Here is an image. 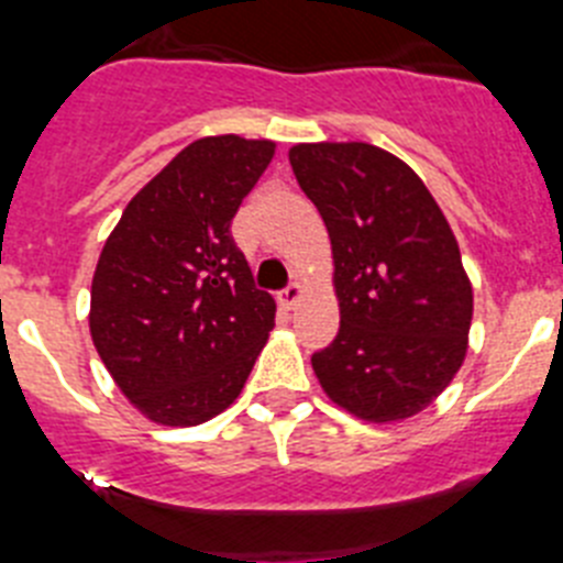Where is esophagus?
I'll return each instance as SVG.
<instances>
[{"mask_svg": "<svg viewBox=\"0 0 563 563\" xmlns=\"http://www.w3.org/2000/svg\"><path fill=\"white\" fill-rule=\"evenodd\" d=\"M301 296H305V287L298 285V282H292V285L287 287V290L282 292V296H278V301H282V307L292 310V307H296L298 301H301Z\"/></svg>", "mask_w": 563, "mask_h": 563, "instance_id": "1", "label": "esophagus"}]
</instances>
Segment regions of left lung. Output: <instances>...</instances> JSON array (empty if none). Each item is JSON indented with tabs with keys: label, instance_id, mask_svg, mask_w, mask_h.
Here are the masks:
<instances>
[{
	"label": "left lung",
	"instance_id": "8db88e82",
	"mask_svg": "<svg viewBox=\"0 0 563 563\" xmlns=\"http://www.w3.org/2000/svg\"><path fill=\"white\" fill-rule=\"evenodd\" d=\"M290 166L335 265L341 327L312 355L321 389L357 420L420 415L460 372L474 318L445 213L400 157L372 143H298Z\"/></svg>",
	"mask_w": 563,
	"mask_h": 563
}]
</instances>
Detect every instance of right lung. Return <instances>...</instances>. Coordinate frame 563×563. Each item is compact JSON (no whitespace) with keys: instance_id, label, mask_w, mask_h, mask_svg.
<instances>
[{"instance_id":"add662e5","label":"right lung","mask_w":563,"mask_h":563,"mask_svg":"<svg viewBox=\"0 0 563 563\" xmlns=\"http://www.w3.org/2000/svg\"><path fill=\"white\" fill-rule=\"evenodd\" d=\"M276 143L213 134L134 194L92 276L89 332L134 409L200 426L239 397L273 330L231 220Z\"/></svg>"}]
</instances>
